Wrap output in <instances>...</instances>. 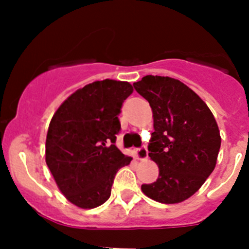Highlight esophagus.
<instances>
[{
  "mask_svg": "<svg viewBox=\"0 0 249 249\" xmlns=\"http://www.w3.org/2000/svg\"><path fill=\"white\" fill-rule=\"evenodd\" d=\"M136 157H137V159H140V160L147 159L148 150H147V147H145V145H142V147L139 148V149L136 150Z\"/></svg>",
  "mask_w": 249,
  "mask_h": 249,
  "instance_id": "esophagus-1",
  "label": "esophagus"
}]
</instances>
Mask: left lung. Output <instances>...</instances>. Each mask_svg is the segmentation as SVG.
<instances>
[{
  "label": "left lung",
  "mask_w": 249,
  "mask_h": 249,
  "mask_svg": "<svg viewBox=\"0 0 249 249\" xmlns=\"http://www.w3.org/2000/svg\"><path fill=\"white\" fill-rule=\"evenodd\" d=\"M134 88L152 107L148 155L159 166L158 179L141 189L158 202L184 201L214 170L220 148L217 122L199 95L175 78L145 76Z\"/></svg>",
  "instance_id": "8db88e82"
}]
</instances>
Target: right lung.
<instances>
[{
	"label": "right lung",
	"mask_w": 249,
	"mask_h": 249,
	"mask_svg": "<svg viewBox=\"0 0 249 249\" xmlns=\"http://www.w3.org/2000/svg\"><path fill=\"white\" fill-rule=\"evenodd\" d=\"M132 91L127 82L97 80L65 100L50 120L46 162L60 192L78 207L106 202L115 173L132 160L115 145L118 115Z\"/></svg>",
	"instance_id": "add662e5"
}]
</instances>
